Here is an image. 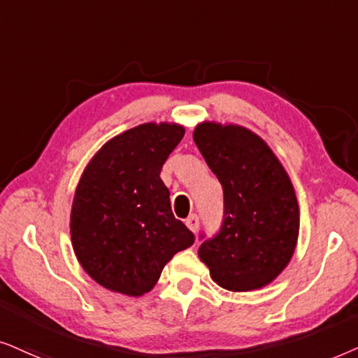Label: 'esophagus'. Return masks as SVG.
I'll use <instances>...</instances> for the list:
<instances>
[{
	"instance_id": "obj_1",
	"label": "esophagus",
	"mask_w": 358,
	"mask_h": 358,
	"mask_svg": "<svg viewBox=\"0 0 358 358\" xmlns=\"http://www.w3.org/2000/svg\"><path fill=\"white\" fill-rule=\"evenodd\" d=\"M185 224H187L189 231H192V232H194V234H196V232H198V227H199V219H198L196 214H189V216L187 217V221H185Z\"/></svg>"
}]
</instances>
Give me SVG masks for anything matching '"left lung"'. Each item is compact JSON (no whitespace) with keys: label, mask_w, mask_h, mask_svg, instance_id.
<instances>
[{"label":"left lung","mask_w":358,"mask_h":358,"mask_svg":"<svg viewBox=\"0 0 358 358\" xmlns=\"http://www.w3.org/2000/svg\"><path fill=\"white\" fill-rule=\"evenodd\" d=\"M193 141L224 192L222 227L199 245V259L221 288H264L287 268L298 244L292 180L268 144L239 124L203 121Z\"/></svg>","instance_id":"1"}]
</instances>
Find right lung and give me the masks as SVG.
I'll return each instance as SVG.
<instances>
[{"instance_id":"right-lung-1","label":"right lung","mask_w":358,"mask_h":358,"mask_svg":"<svg viewBox=\"0 0 358 358\" xmlns=\"http://www.w3.org/2000/svg\"><path fill=\"white\" fill-rule=\"evenodd\" d=\"M185 136L178 122H145L109 139L85 166L70 213L76 260L109 292L142 296L194 236L175 219L162 165Z\"/></svg>"}]
</instances>
